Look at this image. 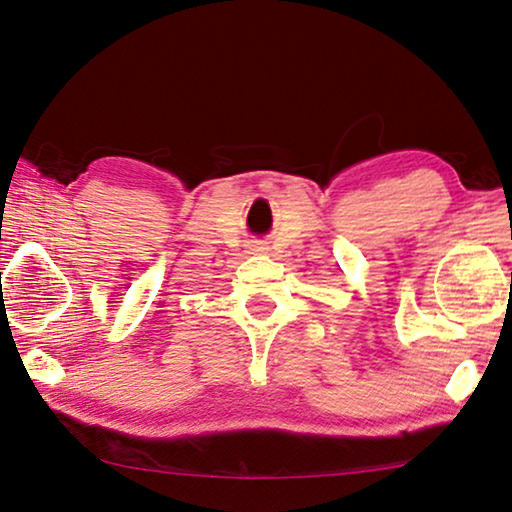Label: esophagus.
Returning a JSON list of instances; mask_svg holds the SVG:
<instances>
[{"label": "esophagus", "mask_w": 512, "mask_h": 512, "mask_svg": "<svg viewBox=\"0 0 512 512\" xmlns=\"http://www.w3.org/2000/svg\"><path fill=\"white\" fill-rule=\"evenodd\" d=\"M262 250H266V248H262V243H255V248H253V253H262Z\"/></svg>", "instance_id": "34e87169"}]
</instances>
